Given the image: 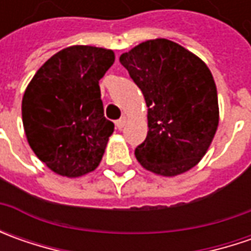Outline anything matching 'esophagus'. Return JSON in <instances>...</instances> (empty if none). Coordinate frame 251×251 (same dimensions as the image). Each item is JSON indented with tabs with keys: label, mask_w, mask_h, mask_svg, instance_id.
Listing matches in <instances>:
<instances>
[{
	"label": "esophagus",
	"mask_w": 251,
	"mask_h": 251,
	"mask_svg": "<svg viewBox=\"0 0 251 251\" xmlns=\"http://www.w3.org/2000/svg\"><path fill=\"white\" fill-rule=\"evenodd\" d=\"M126 124H127V119H126V117H121L120 120L116 121V127H117L119 130H123V128L126 127Z\"/></svg>",
	"instance_id": "obj_1"
}]
</instances>
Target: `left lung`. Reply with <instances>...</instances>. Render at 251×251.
<instances>
[{
  "mask_svg": "<svg viewBox=\"0 0 251 251\" xmlns=\"http://www.w3.org/2000/svg\"><path fill=\"white\" fill-rule=\"evenodd\" d=\"M148 106V134L135 148L142 168L173 177L207 153L219 123L217 85L201 58L168 39L120 55Z\"/></svg>",
  "mask_w": 251,
  "mask_h": 251,
  "instance_id": "left-lung-1",
  "label": "left lung"
}]
</instances>
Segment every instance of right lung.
Listing matches in <instances>:
<instances>
[{
    "instance_id": "obj_1",
    "label": "right lung",
    "mask_w": 251,
    "mask_h": 251,
    "mask_svg": "<svg viewBox=\"0 0 251 251\" xmlns=\"http://www.w3.org/2000/svg\"><path fill=\"white\" fill-rule=\"evenodd\" d=\"M113 50L71 46L37 70L22 99L25 134L36 156L65 177L99 166L114 124L104 117L99 81Z\"/></svg>"
}]
</instances>
